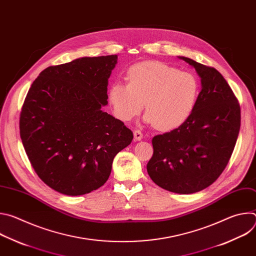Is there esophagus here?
Instances as JSON below:
<instances>
[{
    "instance_id": "esophagus-1",
    "label": "esophagus",
    "mask_w": 256,
    "mask_h": 256,
    "mask_svg": "<svg viewBox=\"0 0 256 256\" xmlns=\"http://www.w3.org/2000/svg\"><path fill=\"white\" fill-rule=\"evenodd\" d=\"M134 138L136 140H140L142 138V132L138 130H136L134 132Z\"/></svg>"
}]
</instances>
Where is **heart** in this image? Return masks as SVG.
<instances>
[{"label":"heart","mask_w":256,"mask_h":256,"mask_svg":"<svg viewBox=\"0 0 256 256\" xmlns=\"http://www.w3.org/2000/svg\"><path fill=\"white\" fill-rule=\"evenodd\" d=\"M126 79L128 84L114 83L108 93L116 116L124 122L138 116L146 102L147 122L160 130H172L194 110L200 86L190 72L161 62H144L128 70Z\"/></svg>","instance_id":"1"}]
</instances>
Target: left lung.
Segmentation results:
<instances>
[{
  "label": "left lung",
  "instance_id": "8db88e82",
  "mask_svg": "<svg viewBox=\"0 0 256 256\" xmlns=\"http://www.w3.org/2000/svg\"><path fill=\"white\" fill-rule=\"evenodd\" d=\"M192 66L202 91L190 118L179 128L155 136L147 171L155 184L171 192H200L226 168L239 134L240 105L214 68L179 56Z\"/></svg>",
  "mask_w": 256,
  "mask_h": 256
}]
</instances>
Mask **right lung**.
<instances>
[{
    "instance_id": "right-lung-1",
    "label": "right lung",
    "mask_w": 256,
    "mask_h": 256,
    "mask_svg": "<svg viewBox=\"0 0 256 256\" xmlns=\"http://www.w3.org/2000/svg\"><path fill=\"white\" fill-rule=\"evenodd\" d=\"M118 56L82 58L44 70L20 114V136L36 174L66 196L89 194L107 181L134 134L101 110Z\"/></svg>"
}]
</instances>
